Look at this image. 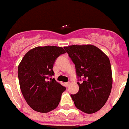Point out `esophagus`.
Listing matches in <instances>:
<instances>
[{"instance_id": "esophagus-1", "label": "esophagus", "mask_w": 129, "mask_h": 129, "mask_svg": "<svg viewBox=\"0 0 129 129\" xmlns=\"http://www.w3.org/2000/svg\"><path fill=\"white\" fill-rule=\"evenodd\" d=\"M69 82H66L65 83V86H67V87H68V86H69Z\"/></svg>"}]
</instances>
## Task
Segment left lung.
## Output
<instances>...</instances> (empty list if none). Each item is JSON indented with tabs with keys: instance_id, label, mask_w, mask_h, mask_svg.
Wrapping results in <instances>:
<instances>
[{
	"instance_id": "obj_1",
	"label": "left lung",
	"mask_w": 129,
	"mask_h": 129,
	"mask_svg": "<svg viewBox=\"0 0 129 129\" xmlns=\"http://www.w3.org/2000/svg\"><path fill=\"white\" fill-rule=\"evenodd\" d=\"M64 49L75 64L79 91L71 96L74 105L86 113L103 107L110 95L112 72L109 58L91 45H71Z\"/></svg>"
}]
</instances>
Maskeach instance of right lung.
<instances>
[{
	"mask_svg": "<svg viewBox=\"0 0 129 129\" xmlns=\"http://www.w3.org/2000/svg\"><path fill=\"white\" fill-rule=\"evenodd\" d=\"M64 53V50L59 47H38L29 51L19 64L20 89L34 110L47 113L58 106L66 88L51 77L55 74V60Z\"/></svg>",
	"mask_w": 129,
	"mask_h": 129,
	"instance_id": "1",
	"label": "right lung"
}]
</instances>
